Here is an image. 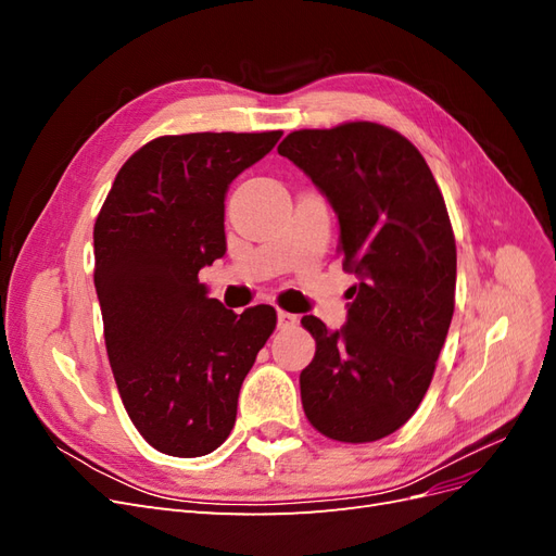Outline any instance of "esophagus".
<instances>
[{"label": "esophagus", "instance_id": "obj_1", "mask_svg": "<svg viewBox=\"0 0 556 556\" xmlns=\"http://www.w3.org/2000/svg\"><path fill=\"white\" fill-rule=\"evenodd\" d=\"M296 325V315L288 313V311H278V327L280 329H288V327H294Z\"/></svg>", "mask_w": 556, "mask_h": 556}]
</instances>
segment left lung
<instances>
[{
	"label": "left lung",
	"mask_w": 556,
	"mask_h": 556,
	"mask_svg": "<svg viewBox=\"0 0 556 556\" xmlns=\"http://www.w3.org/2000/svg\"><path fill=\"white\" fill-rule=\"evenodd\" d=\"M278 153L339 215L348 323L304 315L315 357L301 371L308 422L331 441L371 443L422 403L452 323L457 245L439 185L419 150L378 123L299 129Z\"/></svg>",
	"instance_id": "obj_1"
}]
</instances>
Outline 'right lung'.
<instances>
[{
	"label": "right lung",
	"instance_id": "1",
	"mask_svg": "<svg viewBox=\"0 0 556 556\" xmlns=\"http://www.w3.org/2000/svg\"><path fill=\"white\" fill-rule=\"evenodd\" d=\"M282 131L160 137L117 172L94 223V288L123 406L172 457H204L237 422L239 392L276 329L271 306L241 315L208 299L231 180Z\"/></svg>",
	"mask_w": 556,
	"mask_h": 556
}]
</instances>
